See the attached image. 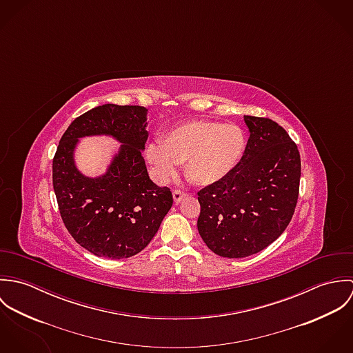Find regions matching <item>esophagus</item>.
Returning <instances> with one entry per match:
<instances>
[{"label":"esophagus","instance_id":"34e87169","mask_svg":"<svg viewBox=\"0 0 353 353\" xmlns=\"http://www.w3.org/2000/svg\"><path fill=\"white\" fill-rule=\"evenodd\" d=\"M188 196V193L186 192H183V190H179V189H175L174 192H172V197H174V201L181 202L185 197Z\"/></svg>","mask_w":353,"mask_h":353}]
</instances>
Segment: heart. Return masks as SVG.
Masks as SVG:
<instances>
[{
  "mask_svg": "<svg viewBox=\"0 0 353 353\" xmlns=\"http://www.w3.org/2000/svg\"><path fill=\"white\" fill-rule=\"evenodd\" d=\"M245 148L246 136L238 125L193 121L150 143L147 157L161 181L174 176L188 160V178L197 185H212L239 164Z\"/></svg>",
  "mask_w": 353,
  "mask_h": 353,
  "instance_id": "heart-1",
  "label": "heart"
}]
</instances>
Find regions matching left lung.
<instances>
[{
    "label": "left lung",
    "instance_id": "1",
    "mask_svg": "<svg viewBox=\"0 0 353 353\" xmlns=\"http://www.w3.org/2000/svg\"><path fill=\"white\" fill-rule=\"evenodd\" d=\"M250 137L239 164L199 192L197 221L205 245L243 258L273 243L290 224L299 197L301 154L277 122L245 115Z\"/></svg>",
    "mask_w": 353,
    "mask_h": 353
}]
</instances>
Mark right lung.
I'll list each match as a JSON object with an SVG mask.
<instances>
[{
  "label": "right lung",
  "mask_w": 353,
  "mask_h": 353,
  "mask_svg": "<svg viewBox=\"0 0 353 353\" xmlns=\"http://www.w3.org/2000/svg\"><path fill=\"white\" fill-rule=\"evenodd\" d=\"M145 128L143 105H98L69 125L54 154L52 188L62 221L81 248L98 256L121 259L145 249L172 206L171 190L150 179ZM92 134H110L124 144L99 179L84 177L72 161L77 139Z\"/></svg>",
  "instance_id": "1"
}]
</instances>
